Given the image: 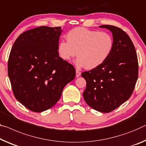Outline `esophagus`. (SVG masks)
I'll list each match as a JSON object with an SVG mask.
<instances>
[{"instance_id": "obj_1", "label": "esophagus", "mask_w": 146, "mask_h": 146, "mask_svg": "<svg viewBox=\"0 0 146 146\" xmlns=\"http://www.w3.org/2000/svg\"><path fill=\"white\" fill-rule=\"evenodd\" d=\"M80 74H81V73H80V71L78 70V69H77V70H76V77L77 78L79 77L80 76Z\"/></svg>"}]
</instances>
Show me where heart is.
<instances>
[{
    "label": "heart",
    "instance_id": "obj_1",
    "mask_svg": "<svg viewBox=\"0 0 146 146\" xmlns=\"http://www.w3.org/2000/svg\"><path fill=\"white\" fill-rule=\"evenodd\" d=\"M67 41L58 43L60 56L69 60L77 54V66L92 69L104 63L112 52L114 41L109 34L92 31L84 27L75 28L69 32ZM78 54H76V52Z\"/></svg>",
    "mask_w": 146,
    "mask_h": 146
}]
</instances>
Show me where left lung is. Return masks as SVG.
Instances as JSON below:
<instances>
[{
    "instance_id": "1",
    "label": "left lung",
    "mask_w": 146,
    "mask_h": 146,
    "mask_svg": "<svg viewBox=\"0 0 146 146\" xmlns=\"http://www.w3.org/2000/svg\"><path fill=\"white\" fill-rule=\"evenodd\" d=\"M99 27L112 32L114 46L104 63L82 73L86 81L83 97L90 107L108 113L131 96L138 79V63L135 47L126 32L112 25Z\"/></svg>"
}]
</instances>
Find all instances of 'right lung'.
Listing matches in <instances>:
<instances>
[{"instance_id":"right-lung-1","label":"right lung","mask_w":146,"mask_h":146,"mask_svg":"<svg viewBox=\"0 0 146 146\" xmlns=\"http://www.w3.org/2000/svg\"><path fill=\"white\" fill-rule=\"evenodd\" d=\"M62 32L61 27L34 28L20 34L11 50L8 73L13 94L33 112L52 107L75 77V68L58 52Z\"/></svg>"}]
</instances>
